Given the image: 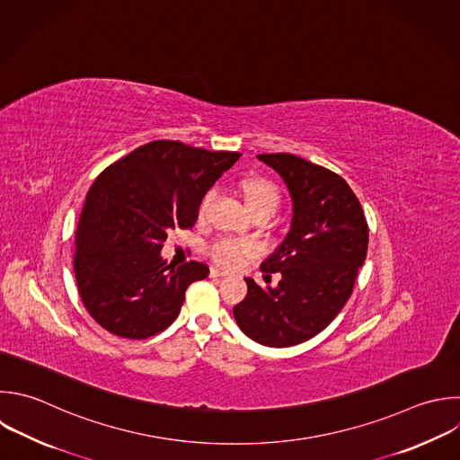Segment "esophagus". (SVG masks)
<instances>
[{
	"mask_svg": "<svg viewBox=\"0 0 460 460\" xmlns=\"http://www.w3.org/2000/svg\"><path fill=\"white\" fill-rule=\"evenodd\" d=\"M228 271L223 268H210V277L212 279H219V277H226Z\"/></svg>",
	"mask_w": 460,
	"mask_h": 460,
	"instance_id": "esophagus-1",
	"label": "esophagus"
}]
</instances>
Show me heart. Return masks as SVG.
<instances>
[{"mask_svg": "<svg viewBox=\"0 0 460 460\" xmlns=\"http://www.w3.org/2000/svg\"><path fill=\"white\" fill-rule=\"evenodd\" d=\"M243 196H244V203L248 207L250 212L253 210H270L271 214L275 212L277 205H279V190L277 187L268 181V180H261V178H252L246 180L243 183ZM216 198V192H207L205 198L199 203V217H205V214L208 212L212 201ZM212 257L225 264V266H237L241 264V261L252 253V246L246 243H237V241H217L212 248H210Z\"/></svg>", "mask_w": 460, "mask_h": 460, "instance_id": "b5f03b06", "label": "heart"}]
</instances>
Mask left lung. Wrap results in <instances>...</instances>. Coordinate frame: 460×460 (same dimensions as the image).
Masks as SVG:
<instances>
[{
    "instance_id": "left-lung-1",
    "label": "left lung",
    "mask_w": 460,
    "mask_h": 460,
    "mask_svg": "<svg viewBox=\"0 0 460 460\" xmlns=\"http://www.w3.org/2000/svg\"><path fill=\"white\" fill-rule=\"evenodd\" d=\"M284 181L293 216L284 241L261 264L279 271L275 288L244 279L234 307L239 329L257 343L291 347L323 331L349 300L368 246L361 205L338 174L296 155H259ZM270 277V275H268Z\"/></svg>"
}]
</instances>
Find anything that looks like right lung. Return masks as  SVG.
Listing matches in <instances>:
<instances>
[{"mask_svg": "<svg viewBox=\"0 0 460 460\" xmlns=\"http://www.w3.org/2000/svg\"><path fill=\"white\" fill-rule=\"evenodd\" d=\"M239 156L156 140L95 180L77 225L74 271L99 325L144 340L176 320L187 288L205 279L208 266L167 264L164 241L174 228L194 226L201 199Z\"/></svg>", "mask_w": 460, "mask_h": 460, "instance_id": "1", "label": "right lung"}]
</instances>
